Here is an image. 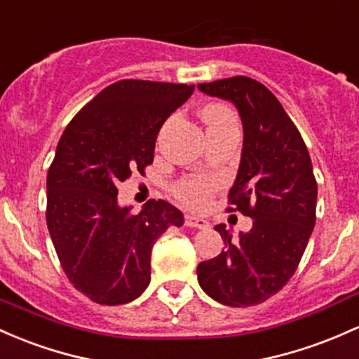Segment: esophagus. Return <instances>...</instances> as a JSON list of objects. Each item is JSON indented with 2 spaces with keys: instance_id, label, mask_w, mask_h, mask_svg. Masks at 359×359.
Instances as JSON below:
<instances>
[{
  "instance_id": "1",
  "label": "esophagus",
  "mask_w": 359,
  "mask_h": 359,
  "mask_svg": "<svg viewBox=\"0 0 359 359\" xmlns=\"http://www.w3.org/2000/svg\"><path fill=\"white\" fill-rule=\"evenodd\" d=\"M184 224L191 228H199V230H206V228H210V222H208V219L199 218V216H194V215L184 216Z\"/></svg>"
}]
</instances>
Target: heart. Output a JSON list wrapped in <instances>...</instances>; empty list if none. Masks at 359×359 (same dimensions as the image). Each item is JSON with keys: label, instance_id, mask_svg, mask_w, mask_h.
<instances>
[{"label": "heart", "instance_id": "obj_1", "mask_svg": "<svg viewBox=\"0 0 359 359\" xmlns=\"http://www.w3.org/2000/svg\"><path fill=\"white\" fill-rule=\"evenodd\" d=\"M203 119L210 133L224 131L230 128H238V119L235 110L226 104H208L203 109ZM219 180L206 173H191L182 177L172 186V194L184 206L192 210H201L210 203V199L218 191Z\"/></svg>", "mask_w": 359, "mask_h": 359}]
</instances>
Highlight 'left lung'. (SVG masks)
<instances>
[{
	"instance_id": "8db88e82",
	"label": "left lung",
	"mask_w": 359,
	"mask_h": 359,
	"mask_svg": "<svg viewBox=\"0 0 359 359\" xmlns=\"http://www.w3.org/2000/svg\"><path fill=\"white\" fill-rule=\"evenodd\" d=\"M201 92L231 100L243 124V149L228 212L254 219L231 240L215 226L226 250L198 266V281L212 300L252 306L278 293L297 271L315 226L317 180L305 141L269 88L249 76L201 83Z\"/></svg>"
}]
</instances>
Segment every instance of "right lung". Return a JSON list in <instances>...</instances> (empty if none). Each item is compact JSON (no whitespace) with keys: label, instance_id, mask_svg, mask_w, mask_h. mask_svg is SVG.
I'll use <instances>...</instances> for the list:
<instances>
[{"label":"right lung","instance_id":"right-lung-1","mask_svg":"<svg viewBox=\"0 0 359 359\" xmlns=\"http://www.w3.org/2000/svg\"><path fill=\"white\" fill-rule=\"evenodd\" d=\"M194 85L121 80L71 119L47 172L46 219L62 271L100 305L140 297L151 279V249L182 212L163 199L119 208L121 182L153 163L155 141Z\"/></svg>","mask_w":359,"mask_h":359}]
</instances>
